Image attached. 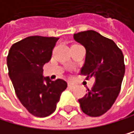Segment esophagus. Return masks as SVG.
<instances>
[{
  "mask_svg": "<svg viewBox=\"0 0 134 134\" xmlns=\"http://www.w3.org/2000/svg\"><path fill=\"white\" fill-rule=\"evenodd\" d=\"M68 86L69 88H73L74 87H75V84L72 83H71V82H68Z\"/></svg>",
  "mask_w": 134,
  "mask_h": 134,
  "instance_id": "esophagus-1",
  "label": "esophagus"
}]
</instances>
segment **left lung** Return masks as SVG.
Returning a JSON list of instances; mask_svg holds the SVG:
<instances>
[{
  "mask_svg": "<svg viewBox=\"0 0 134 134\" xmlns=\"http://www.w3.org/2000/svg\"><path fill=\"white\" fill-rule=\"evenodd\" d=\"M74 40L86 50L85 62L81 75L88 79L94 77L95 83L79 102L83 113L100 116L111 109L120 93L125 73L124 57L121 49L112 40L94 30L74 34Z\"/></svg>",
  "mask_w": 134,
  "mask_h": 134,
  "instance_id": "1",
  "label": "left lung"
}]
</instances>
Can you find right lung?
<instances>
[{
    "label": "right lung",
    "mask_w": 134,
    "mask_h": 134,
    "mask_svg": "<svg viewBox=\"0 0 134 134\" xmlns=\"http://www.w3.org/2000/svg\"><path fill=\"white\" fill-rule=\"evenodd\" d=\"M59 38L29 36L13 44L7 58L15 93L28 111L38 117L52 114L68 83L43 77V66L51 59Z\"/></svg>",
    "instance_id": "right-lung-1"
}]
</instances>
